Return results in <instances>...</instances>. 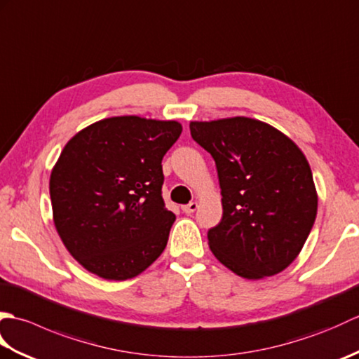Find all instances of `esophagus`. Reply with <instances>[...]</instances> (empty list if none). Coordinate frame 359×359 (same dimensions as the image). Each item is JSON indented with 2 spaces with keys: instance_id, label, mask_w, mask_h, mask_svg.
Listing matches in <instances>:
<instances>
[{
  "instance_id": "obj_1",
  "label": "esophagus",
  "mask_w": 359,
  "mask_h": 359,
  "mask_svg": "<svg viewBox=\"0 0 359 359\" xmlns=\"http://www.w3.org/2000/svg\"><path fill=\"white\" fill-rule=\"evenodd\" d=\"M197 208H199V203H197V202H189L188 205H184V207H182V211L187 212V215H191V212H194Z\"/></svg>"
}]
</instances>
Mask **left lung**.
Segmentation results:
<instances>
[{
	"instance_id": "8db88e82",
	"label": "left lung",
	"mask_w": 359,
	"mask_h": 359,
	"mask_svg": "<svg viewBox=\"0 0 359 359\" xmlns=\"http://www.w3.org/2000/svg\"><path fill=\"white\" fill-rule=\"evenodd\" d=\"M189 131L217 168L224 215L208 231L212 255L245 279L285 270L318 211L304 152L276 128L248 117L191 121Z\"/></svg>"
}]
</instances>
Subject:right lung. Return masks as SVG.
<instances>
[{
    "label": "right lung",
    "instance_id": "1",
    "mask_svg": "<svg viewBox=\"0 0 359 359\" xmlns=\"http://www.w3.org/2000/svg\"><path fill=\"white\" fill-rule=\"evenodd\" d=\"M180 134L179 121L123 116L66 143L50 172L53 224L88 271L126 280L163 253L175 216L162 197V158Z\"/></svg>",
    "mask_w": 359,
    "mask_h": 359
}]
</instances>
